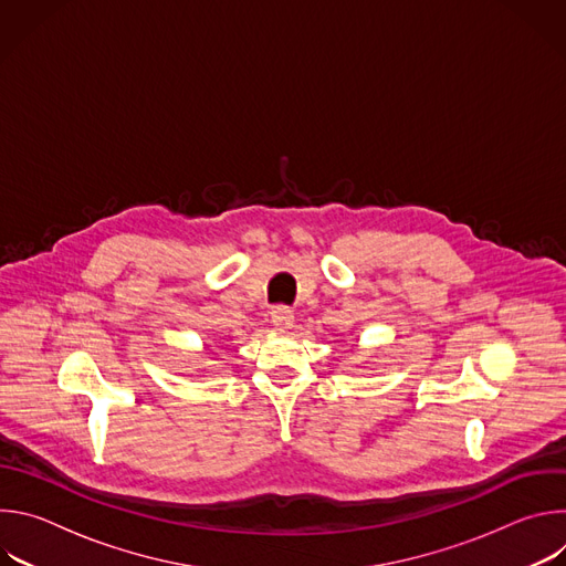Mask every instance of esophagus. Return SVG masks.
I'll use <instances>...</instances> for the list:
<instances>
[{"label": "esophagus", "instance_id": "esophagus-1", "mask_svg": "<svg viewBox=\"0 0 566 566\" xmlns=\"http://www.w3.org/2000/svg\"><path fill=\"white\" fill-rule=\"evenodd\" d=\"M271 322H273V327L277 332H289L293 327V313L289 308H284V306H277L273 311V315H271Z\"/></svg>", "mask_w": 566, "mask_h": 566}]
</instances>
